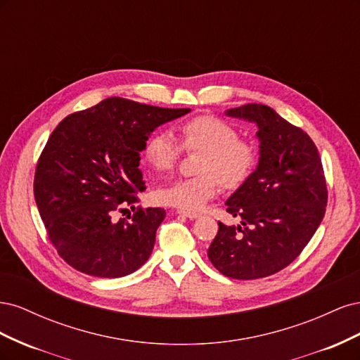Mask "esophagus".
I'll return each mask as SVG.
<instances>
[{
  "instance_id": "1",
  "label": "esophagus",
  "mask_w": 360,
  "mask_h": 360,
  "mask_svg": "<svg viewBox=\"0 0 360 360\" xmlns=\"http://www.w3.org/2000/svg\"><path fill=\"white\" fill-rule=\"evenodd\" d=\"M177 213H179V214H183V216H186V217H189V219H197V217H200V213H197V212H188V210H177Z\"/></svg>"
}]
</instances>
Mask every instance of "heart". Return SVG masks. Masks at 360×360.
Here are the masks:
<instances>
[{
	"label": "heart",
	"instance_id": "1",
	"mask_svg": "<svg viewBox=\"0 0 360 360\" xmlns=\"http://www.w3.org/2000/svg\"><path fill=\"white\" fill-rule=\"evenodd\" d=\"M181 144L186 150H202L197 171L200 176L177 179L155 191V201L181 210H200L221 186L237 189L250 179L257 167L254 143L238 136L226 120L202 114L180 124ZM144 155L151 168L171 169L181 155V146L168 129H159L147 141Z\"/></svg>",
	"mask_w": 360,
	"mask_h": 360
}]
</instances>
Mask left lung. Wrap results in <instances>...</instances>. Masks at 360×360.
Listing matches in <instances>:
<instances>
[{"label":"left lung","instance_id":"8db88e82","mask_svg":"<svg viewBox=\"0 0 360 360\" xmlns=\"http://www.w3.org/2000/svg\"><path fill=\"white\" fill-rule=\"evenodd\" d=\"M225 114L258 126L259 160L225 202L242 225L219 222L207 255L228 278H266L292 263L323 221L328 188L321 159L309 135L270 106L248 103Z\"/></svg>","mask_w":360,"mask_h":360}]
</instances>
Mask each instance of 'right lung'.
<instances>
[{
	"label": "right lung",
	"instance_id": "obj_1",
	"mask_svg": "<svg viewBox=\"0 0 360 360\" xmlns=\"http://www.w3.org/2000/svg\"><path fill=\"white\" fill-rule=\"evenodd\" d=\"M189 111L110 97L60 122L37 162L34 198L51 243L69 266L122 278L148 259L167 213L135 209L136 193L146 189L139 155L158 126ZM126 205L134 214L115 221Z\"/></svg>",
	"mask_w": 360,
	"mask_h": 360
}]
</instances>
